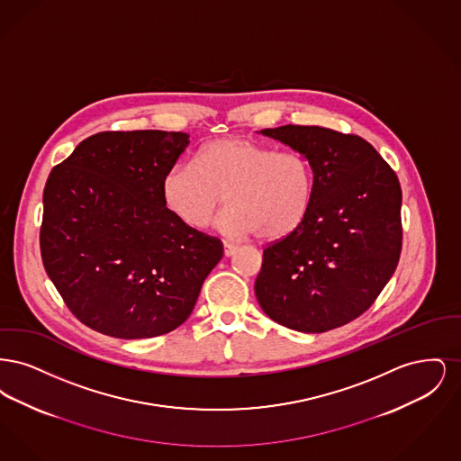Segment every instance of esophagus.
Instances as JSON below:
<instances>
[{
    "mask_svg": "<svg viewBox=\"0 0 461 461\" xmlns=\"http://www.w3.org/2000/svg\"><path fill=\"white\" fill-rule=\"evenodd\" d=\"M222 247H224V256H226V258L233 256V254L237 252V249H239V247H237L235 243H231V241H224Z\"/></svg>",
    "mask_w": 461,
    "mask_h": 461,
    "instance_id": "esophagus-1",
    "label": "esophagus"
}]
</instances>
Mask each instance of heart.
<instances>
[{"label":"heart","mask_w":461,"mask_h":461,"mask_svg":"<svg viewBox=\"0 0 461 461\" xmlns=\"http://www.w3.org/2000/svg\"><path fill=\"white\" fill-rule=\"evenodd\" d=\"M314 173L306 155L231 136L209 141L194 162H176L162 177V198L177 220L200 230L224 202L222 235L284 239L306 220Z\"/></svg>","instance_id":"heart-1"}]
</instances>
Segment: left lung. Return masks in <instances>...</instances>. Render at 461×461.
I'll return each instance as SVG.
<instances>
[{"mask_svg":"<svg viewBox=\"0 0 461 461\" xmlns=\"http://www.w3.org/2000/svg\"><path fill=\"white\" fill-rule=\"evenodd\" d=\"M261 132L306 155L314 195L303 224L264 249L259 306L286 329L342 327L372 306L399 263V179L361 136L292 124Z\"/></svg>","mask_w":461,"mask_h":461,"instance_id":"obj_1","label":"left lung"}]
</instances>
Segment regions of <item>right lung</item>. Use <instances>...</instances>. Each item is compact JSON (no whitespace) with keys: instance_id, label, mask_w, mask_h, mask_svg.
<instances>
[{"instance_id":"1","label":"right lung","mask_w":461,"mask_h":461,"mask_svg":"<svg viewBox=\"0 0 461 461\" xmlns=\"http://www.w3.org/2000/svg\"><path fill=\"white\" fill-rule=\"evenodd\" d=\"M188 145L186 132H98L48 176L44 269L89 329L115 339L169 333L220 263V239L181 222L162 198V177Z\"/></svg>"}]
</instances>
